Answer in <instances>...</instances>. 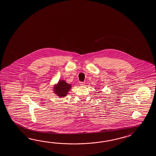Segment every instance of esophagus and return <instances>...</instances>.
<instances>
[{"label":"esophagus","mask_w":156,"mask_h":156,"mask_svg":"<svg viewBox=\"0 0 156 156\" xmlns=\"http://www.w3.org/2000/svg\"><path fill=\"white\" fill-rule=\"evenodd\" d=\"M80 85L81 86L83 87V86H85V83L84 82H80Z\"/></svg>","instance_id":"1"}]
</instances>
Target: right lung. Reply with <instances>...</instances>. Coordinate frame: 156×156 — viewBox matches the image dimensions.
Masks as SVG:
<instances>
[{
  "label": "right lung",
  "instance_id": "right-lung-1",
  "mask_svg": "<svg viewBox=\"0 0 156 156\" xmlns=\"http://www.w3.org/2000/svg\"><path fill=\"white\" fill-rule=\"evenodd\" d=\"M71 87V85L67 83L65 80H60L53 87V91L59 97H65Z\"/></svg>",
  "mask_w": 156,
  "mask_h": 156
}]
</instances>
